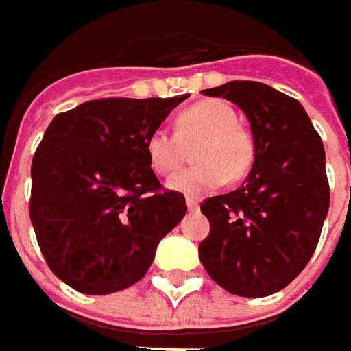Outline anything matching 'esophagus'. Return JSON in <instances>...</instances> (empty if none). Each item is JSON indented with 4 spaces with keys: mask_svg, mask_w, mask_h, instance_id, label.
<instances>
[{
    "mask_svg": "<svg viewBox=\"0 0 351 351\" xmlns=\"http://www.w3.org/2000/svg\"><path fill=\"white\" fill-rule=\"evenodd\" d=\"M187 209L189 210L199 209V199H195V197H187Z\"/></svg>",
    "mask_w": 351,
    "mask_h": 351,
    "instance_id": "34e87169",
    "label": "esophagus"
}]
</instances>
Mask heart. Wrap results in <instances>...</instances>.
I'll return each mask as SVG.
<instances>
[{
    "instance_id": "obj_1",
    "label": "heart",
    "mask_w": 351,
    "mask_h": 351,
    "mask_svg": "<svg viewBox=\"0 0 351 351\" xmlns=\"http://www.w3.org/2000/svg\"><path fill=\"white\" fill-rule=\"evenodd\" d=\"M199 141L193 148L197 164L176 173L168 182L171 191L203 197L248 173L256 158V144L248 130L238 125V115L228 103L205 99L183 109L176 119V134L156 127L146 136V158L154 173L169 176L182 166L183 144Z\"/></svg>"
}]
</instances>
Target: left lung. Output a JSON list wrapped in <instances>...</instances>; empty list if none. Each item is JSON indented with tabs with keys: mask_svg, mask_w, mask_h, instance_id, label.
Listing matches in <instances>:
<instances>
[{
	"mask_svg": "<svg viewBox=\"0 0 351 351\" xmlns=\"http://www.w3.org/2000/svg\"><path fill=\"white\" fill-rule=\"evenodd\" d=\"M203 93L246 113L256 158L242 187L201 203L210 232L199 260L228 293L267 297L317 250L330 205L324 146L303 105L265 84L236 80Z\"/></svg>",
	"mask_w": 351,
	"mask_h": 351,
	"instance_id": "left-lung-1",
	"label": "left lung"
}]
</instances>
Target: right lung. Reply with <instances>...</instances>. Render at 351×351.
I'll return each mask as SVG.
<instances>
[{
	"instance_id": "1",
	"label": "right lung",
	"mask_w": 351,
	"mask_h": 351,
	"mask_svg": "<svg viewBox=\"0 0 351 351\" xmlns=\"http://www.w3.org/2000/svg\"><path fill=\"white\" fill-rule=\"evenodd\" d=\"M183 99H95L48 125L31 166L29 215L48 267L72 289L134 285L183 219L185 197L162 189L144 148Z\"/></svg>"
}]
</instances>
